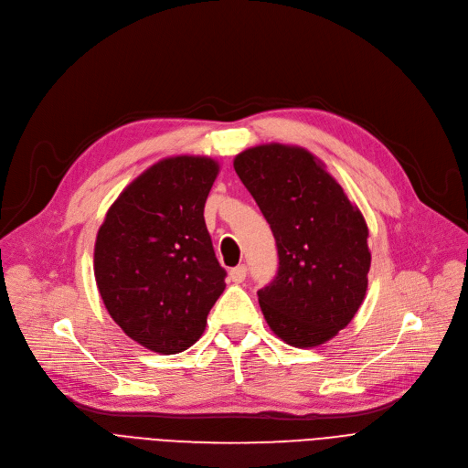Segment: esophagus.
<instances>
[{
  "label": "esophagus",
  "mask_w": 468,
  "mask_h": 468,
  "mask_svg": "<svg viewBox=\"0 0 468 468\" xmlns=\"http://www.w3.org/2000/svg\"><path fill=\"white\" fill-rule=\"evenodd\" d=\"M246 272H248L246 265H239V267H235V269H231V271H229V278H231V282L240 283V282H244Z\"/></svg>",
  "instance_id": "esophagus-1"
}]
</instances>
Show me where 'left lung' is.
Wrapping results in <instances>:
<instances>
[{
    "label": "left lung",
    "mask_w": 468,
    "mask_h": 468,
    "mask_svg": "<svg viewBox=\"0 0 468 468\" xmlns=\"http://www.w3.org/2000/svg\"><path fill=\"white\" fill-rule=\"evenodd\" d=\"M235 172L269 222L278 272L258 291L272 332L292 347H317L358 312L371 253L362 212L303 147L258 145Z\"/></svg>",
    "instance_id": "obj_1"
}]
</instances>
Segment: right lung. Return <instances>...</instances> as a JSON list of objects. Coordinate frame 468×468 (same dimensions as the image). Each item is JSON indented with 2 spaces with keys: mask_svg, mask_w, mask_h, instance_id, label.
I'll return each instance as SVG.
<instances>
[{
  "mask_svg": "<svg viewBox=\"0 0 468 468\" xmlns=\"http://www.w3.org/2000/svg\"><path fill=\"white\" fill-rule=\"evenodd\" d=\"M218 169L207 156L160 160L121 192L99 229L95 280L104 306L154 353L194 346L226 289L203 218Z\"/></svg>",
  "mask_w": 468,
  "mask_h": 468,
  "instance_id": "obj_1",
  "label": "right lung"
}]
</instances>
